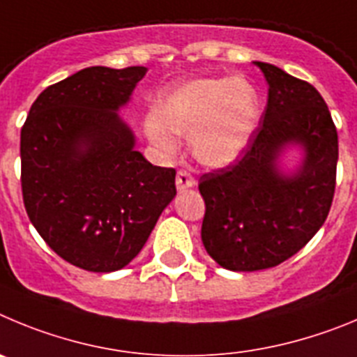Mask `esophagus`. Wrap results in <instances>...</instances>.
<instances>
[{"mask_svg":"<svg viewBox=\"0 0 357 357\" xmlns=\"http://www.w3.org/2000/svg\"><path fill=\"white\" fill-rule=\"evenodd\" d=\"M195 185V179L194 176L190 174L188 171H178V176H176V186H178V190L183 192L186 188H192Z\"/></svg>","mask_w":357,"mask_h":357,"instance_id":"obj_1","label":"esophagus"}]
</instances>
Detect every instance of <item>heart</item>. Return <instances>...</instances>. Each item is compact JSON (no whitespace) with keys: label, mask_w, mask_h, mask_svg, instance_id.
Segmentation results:
<instances>
[{"label":"heart","mask_w":357,"mask_h":357,"mask_svg":"<svg viewBox=\"0 0 357 357\" xmlns=\"http://www.w3.org/2000/svg\"><path fill=\"white\" fill-rule=\"evenodd\" d=\"M261 119L256 89L242 78H199L172 89L160 99L156 117L146 119L149 140L165 155H174L172 133L190 137L195 160L220 169L242 155Z\"/></svg>","instance_id":"b5f03b06"}]
</instances>
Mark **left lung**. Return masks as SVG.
I'll return each mask as SVG.
<instances>
[{"label": "left lung", "instance_id": "obj_1", "mask_svg": "<svg viewBox=\"0 0 357 357\" xmlns=\"http://www.w3.org/2000/svg\"><path fill=\"white\" fill-rule=\"evenodd\" d=\"M268 83L261 126L234 163L199 179L208 255L234 272L291 258L326 222L335 197L338 133L319 91L279 67L255 62ZM301 145L303 162L287 175L278 158Z\"/></svg>", "mask_w": 357, "mask_h": 357}]
</instances>
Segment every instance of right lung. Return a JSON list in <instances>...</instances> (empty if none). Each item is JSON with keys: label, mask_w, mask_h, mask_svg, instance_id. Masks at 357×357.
Instances as JSON below:
<instances>
[{"label": "right lung", "mask_w": 357, "mask_h": 357, "mask_svg": "<svg viewBox=\"0 0 357 357\" xmlns=\"http://www.w3.org/2000/svg\"><path fill=\"white\" fill-rule=\"evenodd\" d=\"M146 67H86L50 85L21 130L22 201L51 249L89 272H114L142 250L176 195V171L135 149L119 117Z\"/></svg>", "instance_id": "1"}]
</instances>
